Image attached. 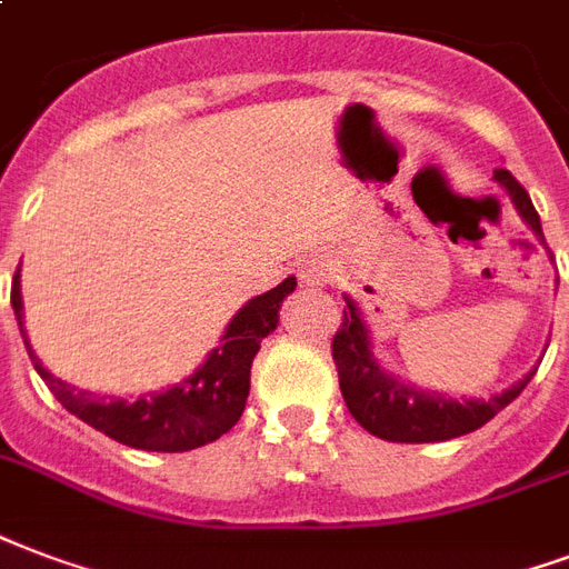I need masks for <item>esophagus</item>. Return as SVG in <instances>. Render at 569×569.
<instances>
[{
	"label": "esophagus",
	"instance_id": "esophagus-1",
	"mask_svg": "<svg viewBox=\"0 0 569 569\" xmlns=\"http://www.w3.org/2000/svg\"><path fill=\"white\" fill-rule=\"evenodd\" d=\"M297 276L306 288H323V284H330L336 279V267H332V260L327 254H311L297 267Z\"/></svg>",
	"mask_w": 569,
	"mask_h": 569
}]
</instances>
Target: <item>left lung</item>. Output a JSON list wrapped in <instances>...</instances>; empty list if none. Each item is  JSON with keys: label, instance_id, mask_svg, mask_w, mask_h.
Instances as JSON below:
<instances>
[{"label": "left lung", "instance_id": "left-lung-1", "mask_svg": "<svg viewBox=\"0 0 569 569\" xmlns=\"http://www.w3.org/2000/svg\"><path fill=\"white\" fill-rule=\"evenodd\" d=\"M495 179L507 188V194L519 209L525 224L543 239V224L533 209L528 191L519 186V179L512 177L510 170L498 168ZM348 309L341 318V330L332 339V360L339 369V387L345 396V405L353 420L360 422L362 429L371 431L375 438L392 443H438L477 431L480 426L492 420L495 413L503 411L519 392L528 387L533 371H528L522 381L512 383L503 392L492 399H447L443 392L435 390H417L401 383L381 369V362L371 353L369 327L362 320V311L357 302L345 297Z\"/></svg>", "mask_w": 569, "mask_h": 569}]
</instances>
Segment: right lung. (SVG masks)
Returning a JSON list of instances; mask_svg holds the SVG:
<instances>
[{"label":"right lung","mask_w":569,"mask_h":569,"mask_svg":"<svg viewBox=\"0 0 569 569\" xmlns=\"http://www.w3.org/2000/svg\"><path fill=\"white\" fill-rule=\"evenodd\" d=\"M293 288H297V279L290 276L279 288L246 302L228 323L219 348L209 350V357L194 375H188L186 381H179L170 390L140 396L134 401L113 399V396L107 399L89 390H77L71 383L53 378L41 366L23 330L20 267L11 281V306H14L17 327L29 350V360L68 413H74L92 429L104 431L107 438L134 450L186 452L219 441L224 431L237 426L249 399L251 360L260 350V341L276 330L281 302L288 293H293Z\"/></svg>","instance_id":"1"}]
</instances>
